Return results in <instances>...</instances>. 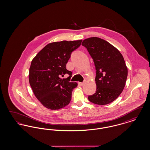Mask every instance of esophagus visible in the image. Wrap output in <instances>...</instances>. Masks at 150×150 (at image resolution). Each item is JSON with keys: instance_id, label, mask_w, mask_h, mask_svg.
Returning a JSON list of instances; mask_svg holds the SVG:
<instances>
[{"instance_id": "34e87169", "label": "esophagus", "mask_w": 150, "mask_h": 150, "mask_svg": "<svg viewBox=\"0 0 150 150\" xmlns=\"http://www.w3.org/2000/svg\"><path fill=\"white\" fill-rule=\"evenodd\" d=\"M79 84L80 86H83L84 84V82H79Z\"/></svg>"}]
</instances>
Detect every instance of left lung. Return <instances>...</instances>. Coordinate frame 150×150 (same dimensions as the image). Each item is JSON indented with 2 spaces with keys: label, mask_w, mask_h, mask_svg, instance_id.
Segmentation results:
<instances>
[{
  "label": "left lung",
  "mask_w": 150,
  "mask_h": 150,
  "mask_svg": "<svg viewBox=\"0 0 150 150\" xmlns=\"http://www.w3.org/2000/svg\"><path fill=\"white\" fill-rule=\"evenodd\" d=\"M82 45L93 58L96 70V91L88 98L96 105H107L116 100L124 88L128 76L124 59L118 50L100 38L86 39Z\"/></svg>",
  "instance_id": "1"
}]
</instances>
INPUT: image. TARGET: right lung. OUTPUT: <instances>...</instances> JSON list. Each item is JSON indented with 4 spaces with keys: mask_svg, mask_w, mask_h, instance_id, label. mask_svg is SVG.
<instances>
[{
    "mask_svg": "<svg viewBox=\"0 0 150 150\" xmlns=\"http://www.w3.org/2000/svg\"><path fill=\"white\" fill-rule=\"evenodd\" d=\"M82 40L50 43L33 58L29 69L30 85L37 99L44 107L59 110L68 105L72 92L78 86L70 82L72 72L66 66L74 50L80 47ZM67 73L69 76L61 79Z\"/></svg>",
    "mask_w": 150,
    "mask_h": 150,
    "instance_id": "1",
    "label": "right lung"
}]
</instances>
